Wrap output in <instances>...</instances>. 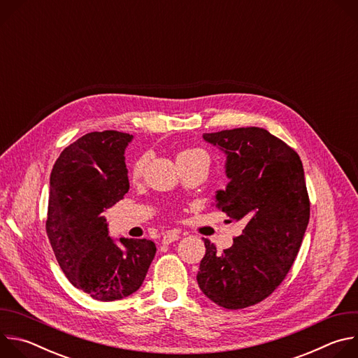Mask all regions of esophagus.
<instances>
[{
    "label": "esophagus",
    "instance_id": "esophagus-1",
    "mask_svg": "<svg viewBox=\"0 0 358 358\" xmlns=\"http://www.w3.org/2000/svg\"><path fill=\"white\" fill-rule=\"evenodd\" d=\"M178 239H180V235H178V234H176V232H167V234L163 236L162 242H163L164 245H169V243L176 242V241H178Z\"/></svg>",
    "mask_w": 358,
    "mask_h": 358
}]
</instances>
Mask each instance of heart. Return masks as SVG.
Returning a JSON list of instances; mask_svg holds the SVG:
<instances>
[{"instance_id": "1", "label": "heart", "mask_w": 358, "mask_h": 358, "mask_svg": "<svg viewBox=\"0 0 358 358\" xmlns=\"http://www.w3.org/2000/svg\"><path fill=\"white\" fill-rule=\"evenodd\" d=\"M207 159L208 160V156L207 152L203 151L202 148H196V147H189V148H185L182 150L180 155H178V159L177 160H194V159ZM145 164H147V156L143 155L140 157H137L131 166V177L133 178H138L141 177L144 169H145Z\"/></svg>"}]
</instances>
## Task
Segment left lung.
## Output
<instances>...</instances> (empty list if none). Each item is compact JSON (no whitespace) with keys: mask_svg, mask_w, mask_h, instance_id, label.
Wrapping results in <instances>:
<instances>
[{"mask_svg":"<svg viewBox=\"0 0 358 358\" xmlns=\"http://www.w3.org/2000/svg\"><path fill=\"white\" fill-rule=\"evenodd\" d=\"M227 155L225 189L217 208L243 225L231 248L208 239L196 282L221 308L236 310L266 299L286 278L310 218L303 164L285 141L261 127L206 133Z\"/></svg>","mask_w":358,"mask_h":358,"instance_id":"obj_1","label":"left lung"}]
</instances>
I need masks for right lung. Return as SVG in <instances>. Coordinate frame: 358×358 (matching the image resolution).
Wrapping results in <instances>:
<instances>
[{
    "label": "right lung",
    "mask_w": 358,
    "mask_h": 358,
    "mask_svg": "<svg viewBox=\"0 0 358 358\" xmlns=\"http://www.w3.org/2000/svg\"><path fill=\"white\" fill-rule=\"evenodd\" d=\"M133 136L92 131L68 145L50 173L46 234L69 282L101 301L120 300L141 286L156 245L109 236L103 213L129 191L124 150Z\"/></svg>",
    "instance_id": "right-lung-1"
}]
</instances>
